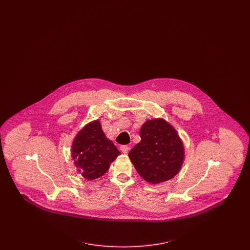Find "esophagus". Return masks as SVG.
Here are the masks:
<instances>
[{
  "label": "esophagus",
  "instance_id": "1",
  "mask_svg": "<svg viewBox=\"0 0 250 250\" xmlns=\"http://www.w3.org/2000/svg\"><path fill=\"white\" fill-rule=\"evenodd\" d=\"M120 150L124 153V154H126V153H128V150H129V147L127 146V145H122L121 147H120Z\"/></svg>",
  "mask_w": 250,
  "mask_h": 250
}]
</instances>
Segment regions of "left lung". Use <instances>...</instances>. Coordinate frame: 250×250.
Masks as SVG:
<instances>
[{
	"instance_id": "8db88e82",
	"label": "left lung",
	"mask_w": 250,
	"mask_h": 250,
	"mask_svg": "<svg viewBox=\"0 0 250 250\" xmlns=\"http://www.w3.org/2000/svg\"><path fill=\"white\" fill-rule=\"evenodd\" d=\"M140 136L141 142L128 153L138 173L155 185L173 178L185 157L184 145L174 127L161 118L148 120Z\"/></svg>"
}]
</instances>
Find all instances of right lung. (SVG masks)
<instances>
[{"label": "right lung", "instance_id": "right-lung-1", "mask_svg": "<svg viewBox=\"0 0 250 250\" xmlns=\"http://www.w3.org/2000/svg\"><path fill=\"white\" fill-rule=\"evenodd\" d=\"M120 154L114 143L105 136L98 120L86 125L72 144L74 164L87 180L103 176Z\"/></svg>", "mask_w": 250, "mask_h": 250}]
</instances>
